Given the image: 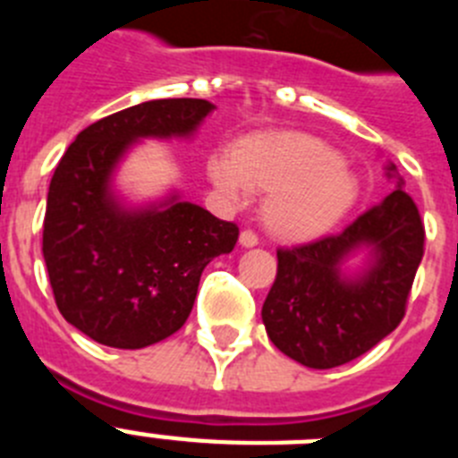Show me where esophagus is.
Returning a JSON list of instances; mask_svg holds the SVG:
<instances>
[{"instance_id":"1","label":"esophagus","mask_w":458,"mask_h":458,"mask_svg":"<svg viewBox=\"0 0 458 458\" xmlns=\"http://www.w3.org/2000/svg\"><path fill=\"white\" fill-rule=\"evenodd\" d=\"M259 242V236L252 232V229H245V232H241V245L242 248H254Z\"/></svg>"}]
</instances>
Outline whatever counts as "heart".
Wrapping results in <instances>:
<instances>
[{
  "instance_id": "obj_1",
  "label": "heart",
  "mask_w": 458,
  "mask_h": 458,
  "mask_svg": "<svg viewBox=\"0 0 458 458\" xmlns=\"http://www.w3.org/2000/svg\"><path fill=\"white\" fill-rule=\"evenodd\" d=\"M210 181L232 197L268 194L264 220L282 241H310L337 225L358 201L360 183L337 151L295 131L257 132L208 163Z\"/></svg>"
}]
</instances>
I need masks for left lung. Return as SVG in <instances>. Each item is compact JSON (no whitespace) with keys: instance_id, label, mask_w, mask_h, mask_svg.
<instances>
[{"instance_id":"8db88e82","label":"left lung","mask_w":458,"mask_h":458,"mask_svg":"<svg viewBox=\"0 0 458 458\" xmlns=\"http://www.w3.org/2000/svg\"><path fill=\"white\" fill-rule=\"evenodd\" d=\"M360 247L372 250L370 268L342 280L338 264ZM422 257L424 222L399 181L342 232L277 250V275L261 310L270 342L310 369L360 358L402 323Z\"/></svg>"}]
</instances>
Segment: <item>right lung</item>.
Segmentation results:
<instances>
[{
    "label": "right lung",
    "instance_id": "1",
    "mask_svg": "<svg viewBox=\"0 0 458 458\" xmlns=\"http://www.w3.org/2000/svg\"><path fill=\"white\" fill-rule=\"evenodd\" d=\"M213 105L165 98L84 128L55 169L43 220V259L71 326L112 349H144L183 327L201 270L238 241L233 222L176 197L123 210L109 192L119 157L140 137L190 135Z\"/></svg>",
    "mask_w": 458,
    "mask_h": 458
}]
</instances>
